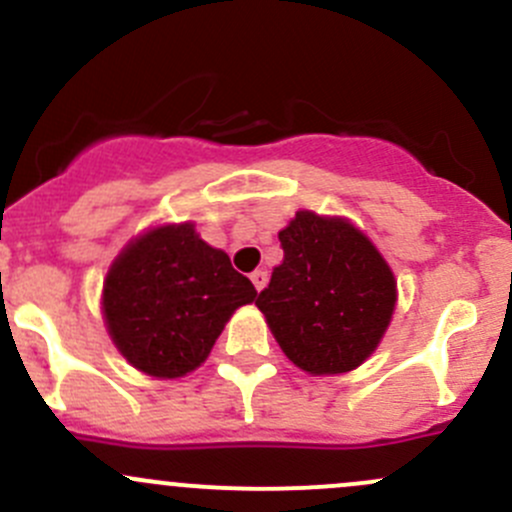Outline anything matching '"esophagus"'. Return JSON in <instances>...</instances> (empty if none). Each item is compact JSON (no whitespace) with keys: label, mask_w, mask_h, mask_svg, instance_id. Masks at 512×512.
I'll return each mask as SVG.
<instances>
[{"label":"esophagus","mask_w":512,"mask_h":512,"mask_svg":"<svg viewBox=\"0 0 512 512\" xmlns=\"http://www.w3.org/2000/svg\"><path fill=\"white\" fill-rule=\"evenodd\" d=\"M251 283H254L256 291H263V288H266V283H268V273L263 271V268H256V271L251 273Z\"/></svg>","instance_id":"esophagus-1"}]
</instances>
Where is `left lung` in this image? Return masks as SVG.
I'll return each mask as SVG.
<instances>
[{"instance_id":"1","label":"left lung","mask_w":512,"mask_h":512,"mask_svg":"<svg viewBox=\"0 0 512 512\" xmlns=\"http://www.w3.org/2000/svg\"><path fill=\"white\" fill-rule=\"evenodd\" d=\"M283 261L256 305L303 372L357 370L377 350L397 305V281L350 219L300 209L278 231Z\"/></svg>"}]
</instances>
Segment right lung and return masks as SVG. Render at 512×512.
<instances>
[{"label":"right lung","mask_w":512,"mask_h":512,"mask_svg":"<svg viewBox=\"0 0 512 512\" xmlns=\"http://www.w3.org/2000/svg\"><path fill=\"white\" fill-rule=\"evenodd\" d=\"M254 283L199 239L192 221L160 224L130 239L103 281L105 328L135 370L177 379L197 370Z\"/></svg>","instance_id":"obj_1"}]
</instances>
